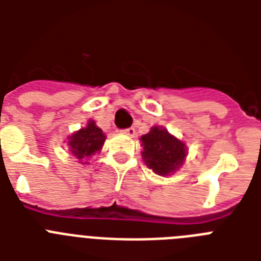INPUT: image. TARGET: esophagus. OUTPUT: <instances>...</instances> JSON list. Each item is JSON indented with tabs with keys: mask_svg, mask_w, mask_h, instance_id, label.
Wrapping results in <instances>:
<instances>
[{
	"mask_svg": "<svg viewBox=\"0 0 261 261\" xmlns=\"http://www.w3.org/2000/svg\"><path fill=\"white\" fill-rule=\"evenodd\" d=\"M123 134L128 135V137H134L135 128H134V127H128V128H126V130H123Z\"/></svg>",
	"mask_w": 261,
	"mask_h": 261,
	"instance_id": "34e87169",
	"label": "esophagus"
}]
</instances>
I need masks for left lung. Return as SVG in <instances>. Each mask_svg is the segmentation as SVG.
<instances>
[{
  "instance_id": "left-lung-1",
  "label": "left lung",
  "mask_w": 261,
  "mask_h": 261,
  "mask_svg": "<svg viewBox=\"0 0 261 261\" xmlns=\"http://www.w3.org/2000/svg\"><path fill=\"white\" fill-rule=\"evenodd\" d=\"M141 142L142 159L147 168L164 177L181 168L188 154L186 143L163 126L151 127L147 134L141 137Z\"/></svg>"
}]
</instances>
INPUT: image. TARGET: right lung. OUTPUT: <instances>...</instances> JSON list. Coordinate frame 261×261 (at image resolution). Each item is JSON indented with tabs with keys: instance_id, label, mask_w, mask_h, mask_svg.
Instances as JSON below:
<instances>
[{
	"instance_id": "add662e5",
	"label": "right lung",
	"mask_w": 261,
	"mask_h": 261,
	"mask_svg": "<svg viewBox=\"0 0 261 261\" xmlns=\"http://www.w3.org/2000/svg\"><path fill=\"white\" fill-rule=\"evenodd\" d=\"M106 138V134L100 127L96 126L94 120H89L87 126L69 135L65 142L67 143L69 151L77 160V163L88 165V160L96 153L101 151Z\"/></svg>"
}]
</instances>
